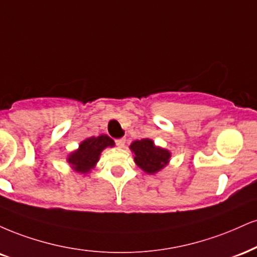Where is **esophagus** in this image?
Instances as JSON below:
<instances>
[{
    "label": "esophagus",
    "mask_w": 257,
    "mask_h": 257,
    "mask_svg": "<svg viewBox=\"0 0 257 257\" xmlns=\"http://www.w3.org/2000/svg\"><path fill=\"white\" fill-rule=\"evenodd\" d=\"M116 145H117V146H118V147H120V148L124 147L125 140H124V139H118V140H116Z\"/></svg>",
    "instance_id": "obj_1"
}]
</instances>
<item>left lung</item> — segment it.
Masks as SVG:
<instances>
[{"instance_id":"obj_1","label":"left lung","mask_w":257,"mask_h":257,"mask_svg":"<svg viewBox=\"0 0 257 257\" xmlns=\"http://www.w3.org/2000/svg\"><path fill=\"white\" fill-rule=\"evenodd\" d=\"M131 150L135 154V163L147 174L158 172L168 164L170 158L169 151L156 147L150 139L134 141L131 145Z\"/></svg>"}]
</instances>
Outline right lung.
I'll return each mask as SVG.
<instances>
[{
  "mask_svg": "<svg viewBox=\"0 0 257 257\" xmlns=\"http://www.w3.org/2000/svg\"><path fill=\"white\" fill-rule=\"evenodd\" d=\"M113 145H115V142L107 135L86 139L85 141L80 144L79 150L70 154L69 158H68V163L72 164L75 171L86 174L98 162L101 151L106 147H112Z\"/></svg>",
  "mask_w": 257,
  "mask_h": 257,
  "instance_id": "add662e5",
  "label": "right lung"
}]
</instances>
